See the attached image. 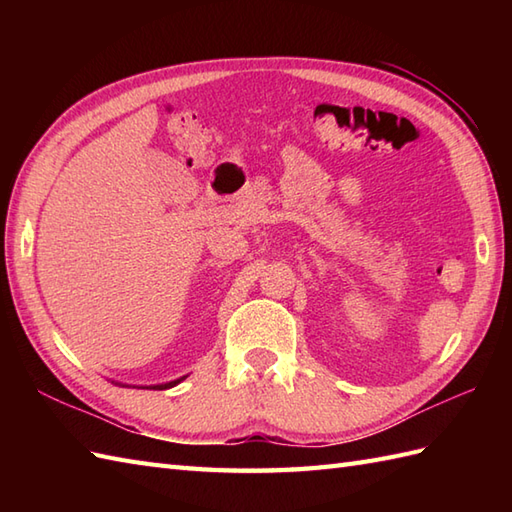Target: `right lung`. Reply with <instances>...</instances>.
I'll list each match as a JSON object with an SVG mask.
<instances>
[{
  "label": "right lung",
  "mask_w": 512,
  "mask_h": 512,
  "mask_svg": "<svg viewBox=\"0 0 512 512\" xmlns=\"http://www.w3.org/2000/svg\"><path fill=\"white\" fill-rule=\"evenodd\" d=\"M180 380H173V383H167V385H156L154 389H167V387H173V385H178Z\"/></svg>",
  "instance_id": "right-lung-1"
}]
</instances>
